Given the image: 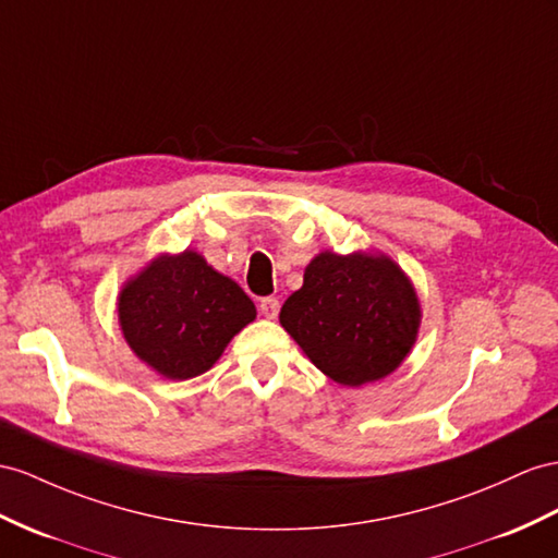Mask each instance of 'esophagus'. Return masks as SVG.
Returning a JSON list of instances; mask_svg holds the SVG:
<instances>
[{"mask_svg":"<svg viewBox=\"0 0 558 558\" xmlns=\"http://www.w3.org/2000/svg\"><path fill=\"white\" fill-rule=\"evenodd\" d=\"M259 311H262V316L264 318H268V320H274V318H278V311H280V302L276 296H266V299H262V304H259Z\"/></svg>","mask_w":558,"mask_h":558,"instance_id":"esophagus-1","label":"esophagus"}]
</instances>
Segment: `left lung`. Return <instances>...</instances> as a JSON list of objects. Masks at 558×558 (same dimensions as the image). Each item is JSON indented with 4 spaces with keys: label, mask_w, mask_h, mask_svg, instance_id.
<instances>
[{
    "label": "left lung",
    "mask_w": 558,
    "mask_h": 558,
    "mask_svg": "<svg viewBox=\"0 0 558 558\" xmlns=\"http://www.w3.org/2000/svg\"><path fill=\"white\" fill-rule=\"evenodd\" d=\"M280 325L323 375L355 389L403 365L420 335L422 304L405 270L384 252L325 250L282 304Z\"/></svg>",
    "instance_id": "1"
}]
</instances>
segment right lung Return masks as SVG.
<instances>
[{"instance_id": "1", "label": "right lung", "mask_w": 558, "mask_h": 558, "mask_svg": "<svg viewBox=\"0 0 558 558\" xmlns=\"http://www.w3.org/2000/svg\"><path fill=\"white\" fill-rule=\"evenodd\" d=\"M254 318L240 284L195 250L157 254L118 294L124 341L153 373L174 381L207 373Z\"/></svg>"}]
</instances>
